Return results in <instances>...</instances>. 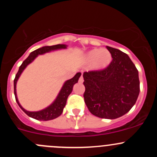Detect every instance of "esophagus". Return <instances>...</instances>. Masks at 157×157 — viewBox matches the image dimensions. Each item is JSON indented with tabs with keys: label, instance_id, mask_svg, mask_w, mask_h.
Listing matches in <instances>:
<instances>
[{
	"label": "esophagus",
	"instance_id": "obj_1",
	"mask_svg": "<svg viewBox=\"0 0 157 157\" xmlns=\"http://www.w3.org/2000/svg\"><path fill=\"white\" fill-rule=\"evenodd\" d=\"M83 76H80V78H79V83H83Z\"/></svg>",
	"mask_w": 157,
	"mask_h": 157
}]
</instances>
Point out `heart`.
I'll list each match as a JSON object with an SVG mask.
<instances>
[{
    "label": "heart",
    "mask_w": 157,
    "mask_h": 157,
    "mask_svg": "<svg viewBox=\"0 0 157 157\" xmlns=\"http://www.w3.org/2000/svg\"><path fill=\"white\" fill-rule=\"evenodd\" d=\"M86 61L93 62V67L94 68H104L112 61V55L106 49H93L86 54Z\"/></svg>",
    "instance_id": "heart-1"
}]
</instances>
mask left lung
<instances>
[{
	"label": "left lung",
	"mask_w": 157,
	"mask_h": 157,
	"mask_svg": "<svg viewBox=\"0 0 157 157\" xmlns=\"http://www.w3.org/2000/svg\"><path fill=\"white\" fill-rule=\"evenodd\" d=\"M112 60L106 67L83 74L85 103L101 118L115 119L126 114L140 93L138 71L127 54L106 46Z\"/></svg>",
	"instance_id": "obj_1"
}]
</instances>
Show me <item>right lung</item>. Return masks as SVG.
<instances>
[{
  "mask_svg": "<svg viewBox=\"0 0 157 157\" xmlns=\"http://www.w3.org/2000/svg\"><path fill=\"white\" fill-rule=\"evenodd\" d=\"M66 45H52V46H45L42 47V48H38L36 50L33 51V52L30 53L27 58L23 62V64L20 65V68H19L18 72L16 74L15 79L13 80V86H14V95H15V99L17 101V104L19 105V106L20 107V109L28 115V116L31 117V118H35L36 120H39V121H48V120H52L55 119V118H58V116L61 115L63 112V109H64V106L66 105V102H67V97L72 92L73 90V86L76 83H77L79 80V77H80L81 74L80 73H77L75 76H74L73 78H71V80H68L67 81L65 82V83L63 86L62 89L60 91L59 94H58V97L55 99V102L48 106V108L43 109L42 111H39V112H28V111L25 110L21 105H20L18 102V99L17 97V93H16V84H17V81L18 80L19 77L20 76L21 73L23 72V70L25 69V67L31 63L36 57L38 56V55H42V54L45 53V52H48L49 51L52 50H55V49H59V48H65Z\"/></svg>",
  "mask_w": 157,
  "mask_h": 157,
  "instance_id": "1",
  "label": "right lung"
}]
</instances>
